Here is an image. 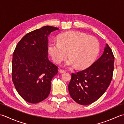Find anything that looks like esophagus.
Segmentation results:
<instances>
[{"mask_svg":"<svg viewBox=\"0 0 124 124\" xmlns=\"http://www.w3.org/2000/svg\"><path fill=\"white\" fill-rule=\"evenodd\" d=\"M59 72L60 73H65L66 71L65 70H61V69H60V70H59Z\"/></svg>","mask_w":124,"mask_h":124,"instance_id":"obj_1","label":"esophagus"}]
</instances>
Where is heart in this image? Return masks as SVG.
<instances>
[{"label": "heart", "mask_w": 124, "mask_h": 124, "mask_svg": "<svg viewBox=\"0 0 124 124\" xmlns=\"http://www.w3.org/2000/svg\"><path fill=\"white\" fill-rule=\"evenodd\" d=\"M58 42L48 45V51L52 59L59 64L67 56L65 65L85 69L94 62L99 52V42L96 38L83 32L70 31L59 35Z\"/></svg>", "instance_id": "b5f03b06"}]
</instances>
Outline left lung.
<instances>
[{"label": "left lung", "instance_id": "obj_1", "mask_svg": "<svg viewBox=\"0 0 124 124\" xmlns=\"http://www.w3.org/2000/svg\"><path fill=\"white\" fill-rule=\"evenodd\" d=\"M115 57L108 44L102 55L87 69L72 73L69 85L70 97L78 104H92L102 96L112 80Z\"/></svg>", "mask_w": 124, "mask_h": 124}]
</instances>
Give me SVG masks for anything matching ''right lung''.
Returning <instances> with one entry per match:
<instances>
[{
    "label": "right lung",
    "mask_w": 124,
    "mask_h": 124,
    "mask_svg": "<svg viewBox=\"0 0 124 124\" xmlns=\"http://www.w3.org/2000/svg\"><path fill=\"white\" fill-rule=\"evenodd\" d=\"M59 30L46 26L22 38L13 55L12 81L21 97L30 103H37L49 96L51 82L58 67L48 59V36Z\"/></svg>",
    "instance_id": "obj_1"
}]
</instances>
